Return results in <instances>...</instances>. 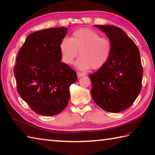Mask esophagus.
<instances>
[{"label":"esophagus","mask_w":155,"mask_h":155,"mask_svg":"<svg viewBox=\"0 0 155 155\" xmlns=\"http://www.w3.org/2000/svg\"><path fill=\"white\" fill-rule=\"evenodd\" d=\"M77 77H78V78H80V77H83V76H85L86 75V74L85 73H83V72H78L77 73Z\"/></svg>","instance_id":"34e87169"}]
</instances>
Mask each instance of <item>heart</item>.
Returning a JSON list of instances; mask_svg holds the SVG:
<instances>
[{"instance_id": "heart-1", "label": "heart", "mask_w": 155, "mask_h": 155, "mask_svg": "<svg viewBox=\"0 0 155 155\" xmlns=\"http://www.w3.org/2000/svg\"><path fill=\"white\" fill-rule=\"evenodd\" d=\"M59 47L61 60L66 64H72L79 52L81 57L76 61L75 66L83 70L102 68L112 53L110 41L89 28L76 30L70 38L61 39Z\"/></svg>"}]
</instances>
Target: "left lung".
Returning <instances> with one entry per match:
<instances>
[{
	"label": "left lung",
	"mask_w": 155,
	"mask_h": 155,
	"mask_svg": "<svg viewBox=\"0 0 155 155\" xmlns=\"http://www.w3.org/2000/svg\"><path fill=\"white\" fill-rule=\"evenodd\" d=\"M104 32L112 45L110 58L102 68L89 74L91 95L101 108L119 112L132 105L142 88L143 69L139 49L122 29L94 25Z\"/></svg>",
	"instance_id": "8db88e82"
}]
</instances>
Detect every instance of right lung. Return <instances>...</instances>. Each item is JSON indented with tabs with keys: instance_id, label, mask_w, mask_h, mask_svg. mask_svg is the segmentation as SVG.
<instances>
[{
	"instance_id": "right-lung-1",
	"label": "right lung",
	"mask_w": 155,
	"mask_h": 155,
	"mask_svg": "<svg viewBox=\"0 0 155 155\" xmlns=\"http://www.w3.org/2000/svg\"><path fill=\"white\" fill-rule=\"evenodd\" d=\"M68 28H52L30 34L16 58L14 74L19 95L34 111L43 116L66 108L70 87L77 75L61 60L60 44Z\"/></svg>"
}]
</instances>
